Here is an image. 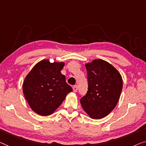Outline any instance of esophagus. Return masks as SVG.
I'll use <instances>...</instances> for the list:
<instances>
[{
    "label": "esophagus",
    "instance_id": "obj_1",
    "mask_svg": "<svg viewBox=\"0 0 146 146\" xmlns=\"http://www.w3.org/2000/svg\"><path fill=\"white\" fill-rule=\"evenodd\" d=\"M73 90L74 92H77V90H78V86H77V85L74 86L73 87Z\"/></svg>",
    "mask_w": 146,
    "mask_h": 146
}]
</instances>
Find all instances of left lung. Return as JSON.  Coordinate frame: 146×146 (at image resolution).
<instances>
[{"mask_svg":"<svg viewBox=\"0 0 146 146\" xmlns=\"http://www.w3.org/2000/svg\"><path fill=\"white\" fill-rule=\"evenodd\" d=\"M88 91L80 100L82 108L90 118L100 119L107 116L115 108L123 88L121 74L102 59L85 64Z\"/></svg>","mask_w":146,"mask_h":146,"instance_id":"left-lung-1","label":"left lung"}]
</instances>
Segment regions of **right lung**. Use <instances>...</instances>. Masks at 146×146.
<instances>
[{
	"mask_svg": "<svg viewBox=\"0 0 146 146\" xmlns=\"http://www.w3.org/2000/svg\"><path fill=\"white\" fill-rule=\"evenodd\" d=\"M64 65V62L50 63L48 59L42 60L25 77L23 94L32 110L38 115H52L72 91L66 77L61 73Z\"/></svg>",
	"mask_w": 146,
	"mask_h": 146,
	"instance_id": "obj_1",
	"label": "right lung"
}]
</instances>
